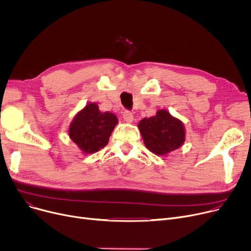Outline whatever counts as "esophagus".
Returning a JSON list of instances; mask_svg holds the SVG:
<instances>
[{"label": "esophagus", "instance_id": "obj_1", "mask_svg": "<svg viewBox=\"0 0 251 251\" xmlns=\"http://www.w3.org/2000/svg\"><path fill=\"white\" fill-rule=\"evenodd\" d=\"M133 114H132V112H130V111H128V110H126L124 113H123V119L124 120L126 121V122H128V123H131L133 121Z\"/></svg>", "mask_w": 251, "mask_h": 251}]
</instances>
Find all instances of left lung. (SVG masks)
<instances>
[{
	"instance_id": "obj_1",
	"label": "left lung",
	"mask_w": 251,
	"mask_h": 251,
	"mask_svg": "<svg viewBox=\"0 0 251 251\" xmlns=\"http://www.w3.org/2000/svg\"><path fill=\"white\" fill-rule=\"evenodd\" d=\"M138 128L146 147L157 155L179 149L185 139V130L181 121L165 110H160L154 117L144 118Z\"/></svg>"
}]
</instances>
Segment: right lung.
I'll return each mask as SVG.
<instances>
[{"mask_svg": "<svg viewBox=\"0 0 251 251\" xmlns=\"http://www.w3.org/2000/svg\"><path fill=\"white\" fill-rule=\"evenodd\" d=\"M117 123L114 114L100 113L98 104L88 103L75 116L69 135L83 152L94 153L107 146Z\"/></svg>", "mask_w": 251, "mask_h": 251, "instance_id": "right-lung-1", "label": "right lung"}]
</instances>
